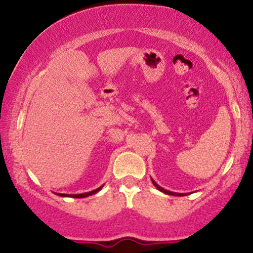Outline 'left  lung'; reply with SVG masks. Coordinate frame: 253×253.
Instances as JSON below:
<instances>
[{
	"instance_id": "obj_1",
	"label": "left lung",
	"mask_w": 253,
	"mask_h": 253,
	"mask_svg": "<svg viewBox=\"0 0 253 253\" xmlns=\"http://www.w3.org/2000/svg\"><path fill=\"white\" fill-rule=\"evenodd\" d=\"M152 179V178H151ZM152 183L153 184H155V187H157V189L158 190H161V191H163V193H165V194H168V195H175V196H183V195H187V194H181V193H172V191H169V190H165V189H163V188L162 187H159L158 184H157V183L153 181L152 179Z\"/></svg>"
}]
</instances>
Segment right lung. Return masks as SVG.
<instances>
[{"label": "right lung", "instance_id": "obj_1", "mask_svg": "<svg viewBox=\"0 0 253 253\" xmlns=\"http://www.w3.org/2000/svg\"><path fill=\"white\" fill-rule=\"evenodd\" d=\"M102 187L97 188V189L92 190V191H89V193H84V194H57V195H60L63 197H76V199H82V197H88L90 195H92V194H96L98 190L101 189Z\"/></svg>", "mask_w": 253, "mask_h": 253}]
</instances>
